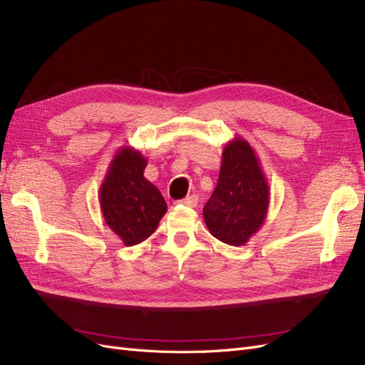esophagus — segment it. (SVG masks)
Here are the masks:
<instances>
[{"instance_id": "1", "label": "esophagus", "mask_w": 365, "mask_h": 365, "mask_svg": "<svg viewBox=\"0 0 365 365\" xmlns=\"http://www.w3.org/2000/svg\"><path fill=\"white\" fill-rule=\"evenodd\" d=\"M197 202H198L197 195H187V197H185L183 200H179L178 203L185 205V206H187V207H195V206H197Z\"/></svg>"}]
</instances>
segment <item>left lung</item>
<instances>
[{
    "label": "left lung",
    "mask_w": 365,
    "mask_h": 365,
    "mask_svg": "<svg viewBox=\"0 0 365 365\" xmlns=\"http://www.w3.org/2000/svg\"><path fill=\"white\" fill-rule=\"evenodd\" d=\"M269 187L255 150L241 136L225 145L218 183L203 207L212 237L229 245H244L259 230L268 214Z\"/></svg>",
    "instance_id": "left-lung-1"
}]
</instances>
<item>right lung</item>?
Returning a JSON list of instances; mask_svg holds the SVG:
<instances>
[{
  "label": "right lung",
  "instance_id": "1",
  "mask_svg": "<svg viewBox=\"0 0 365 365\" xmlns=\"http://www.w3.org/2000/svg\"><path fill=\"white\" fill-rule=\"evenodd\" d=\"M145 167L143 153L124 145L115 153L100 186L98 200L106 225L127 247L145 241L167 212L160 191L144 178Z\"/></svg>",
  "mask_w": 365,
  "mask_h": 365
}]
</instances>
